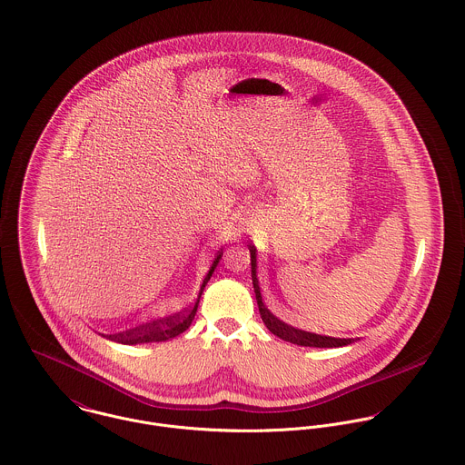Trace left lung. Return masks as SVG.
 <instances>
[{"mask_svg": "<svg viewBox=\"0 0 465 465\" xmlns=\"http://www.w3.org/2000/svg\"><path fill=\"white\" fill-rule=\"evenodd\" d=\"M248 248H250V255H252V278H253V289H255V296H257L260 317L272 335H276L282 341H287L291 344H298V346H305V348H342L355 341V339H337V337H330V335L307 331V330L296 328L292 324H287L285 321L276 317L271 310L265 307L262 294H260L257 278V248L253 244H250Z\"/></svg>", "mask_w": 465, "mask_h": 465, "instance_id": "left-lung-1", "label": "left lung"}]
</instances>
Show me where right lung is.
<instances>
[{
	"instance_id": "1",
	"label": "right lung",
	"mask_w": 465,
	"mask_h": 465,
	"mask_svg": "<svg viewBox=\"0 0 465 465\" xmlns=\"http://www.w3.org/2000/svg\"><path fill=\"white\" fill-rule=\"evenodd\" d=\"M223 257V253H219L215 260L212 262L210 269H208L207 276L200 287V294H198V300L194 303V307H191L189 310H185L183 313H174L167 319H156V321H150V322H144L141 326H135L132 330H126V331H121V333H114V335H106V339L110 341H115L119 344H126V346H135V344H148V342H163V341H169V339H174L176 335L183 333L194 321V315L198 312V305H200V298L205 291V285L212 276V272L215 271L219 260Z\"/></svg>"
}]
</instances>
